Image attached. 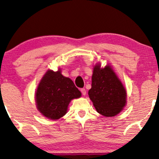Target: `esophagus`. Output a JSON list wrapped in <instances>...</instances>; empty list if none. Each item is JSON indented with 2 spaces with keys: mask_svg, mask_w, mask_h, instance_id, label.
Returning <instances> with one entry per match:
<instances>
[{
  "mask_svg": "<svg viewBox=\"0 0 159 159\" xmlns=\"http://www.w3.org/2000/svg\"><path fill=\"white\" fill-rule=\"evenodd\" d=\"M81 94H82V95H86V89H81Z\"/></svg>",
  "mask_w": 159,
  "mask_h": 159,
  "instance_id": "34e87169",
  "label": "esophagus"
}]
</instances>
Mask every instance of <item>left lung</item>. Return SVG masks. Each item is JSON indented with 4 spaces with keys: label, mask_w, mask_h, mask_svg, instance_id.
<instances>
[{
    "label": "left lung",
    "mask_w": 159,
    "mask_h": 159,
    "mask_svg": "<svg viewBox=\"0 0 159 159\" xmlns=\"http://www.w3.org/2000/svg\"><path fill=\"white\" fill-rule=\"evenodd\" d=\"M88 94L96 111L107 117L118 114L126 105L125 88L108 65L103 68L100 63L94 65Z\"/></svg>",
    "instance_id": "left-lung-1"
}]
</instances>
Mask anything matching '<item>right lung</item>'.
Segmentation results:
<instances>
[{"label": "right lung", "instance_id": "obj_1", "mask_svg": "<svg viewBox=\"0 0 159 159\" xmlns=\"http://www.w3.org/2000/svg\"><path fill=\"white\" fill-rule=\"evenodd\" d=\"M35 95L38 111L48 119L56 120L65 115L70 101L81 97V93L70 78L61 75L59 69L46 72Z\"/></svg>", "mask_w": 159, "mask_h": 159}]
</instances>
